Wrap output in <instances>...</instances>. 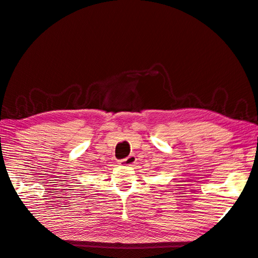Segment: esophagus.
Segmentation results:
<instances>
[{"label":"esophagus","instance_id":"esophagus-1","mask_svg":"<svg viewBox=\"0 0 258 258\" xmlns=\"http://www.w3.org/2000/svg\"><path fill=\"white\" fill-rule=\"evenodd\" d=\"M137 161V158L134 154H130L129 157H127L125 159L121 160V161H119L120 165H128V167H131V165H134Z\"/></svg>","mask_w":258,"mask_h":258}]
</instances>
